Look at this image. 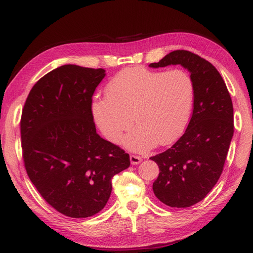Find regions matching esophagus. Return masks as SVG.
<instances>
[{
	"label": "esophagus",
	"instance_id": "1",
	"mask_svg": "<svg viewBox=\"0 0 253 253\" xmlns=\"http://www.w3.org/2000/svg\"><path fill=\"white\" fill-rule=\"evenodd\" d=\"M141 162H142V158H141L140 156L134 155V154L130 155V163L132 164V165H138V164H140Z\"/></svg>",
	"mask_w": 253,
	"mask_h": 253
}]
</instances>
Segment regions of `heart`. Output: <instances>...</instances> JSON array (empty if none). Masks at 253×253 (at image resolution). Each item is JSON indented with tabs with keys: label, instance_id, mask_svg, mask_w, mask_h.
<instances>
[{
	"label": "heart",
	"instance_id": "1",
	"mask_svg": "<svg viewBox=\"0 0 253 253\" xmlns=\"http://www.w3.org/2000/svg\"><path fill=\"white\" fill-rule=\"evenodd\" d=\"M194 95V81L183 69L130 67L109 82L105 97L93 99L91 109L99 128L112 142L130 129L133 116L138 128L125 144L142 151L181 136L190 121Z\"/></svg>",
	"mask_w": 253,
	"mask_h": 253
}]
</instances>
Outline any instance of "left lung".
<instances>
[{"label":"left lung","instance_id":"obj_1","mask_svg":"<svg viewBox=\"0 0 253 253\" xmlns=\"http://www.w3.org/2000/svg\"><path fill=\"white\" fill-rule=\"evenodd\" d=\"M169 64L189 70L195 95L183 136L150 158L160 168L153 192L169 207L186 208L203 201L223 171L234 133L233 103L221 74L206 59L189 50H173L150 67Z\"/></svg>","mask_w":253,"mask_h":253}]
</instances>
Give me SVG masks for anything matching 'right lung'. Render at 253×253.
Segmentation results:
<instances>
[{
	"label": "right lung",
	"mask_w": 253,
	"mask_h": 253,
	"mask_svg": "<svg viewBox=\"0 0 253 253\" xmlns=\"http://www.w3.org/2000/svg\"><path fill=\"white\" fill-rule=\"evenodd\" d=\"M103 69L66 64L32 87L20 133L27 173L45 201L70 218L98 213L112 192V178L130 165L129 154L96 131L92 95Z\"/></svg>",
	"instance_id": "add662e5"
}]
</instances>
